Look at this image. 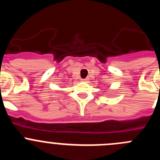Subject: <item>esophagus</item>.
I'll return each instance as SVG.
<instances>
[{"label":"esophagus","instance_id":"1","mask_svg":"<svg viewBox=\"0 0 160 160\" xmlns=\"http://www.w3.org/2000/svg\"><path fill=\"white\" fill-rule=\"evenodd\" d=\"M87 80H88L87 78H83V79H82V82H87Z\"/></svg>","mask_w":160,"mask_h":160}]
</instances>
